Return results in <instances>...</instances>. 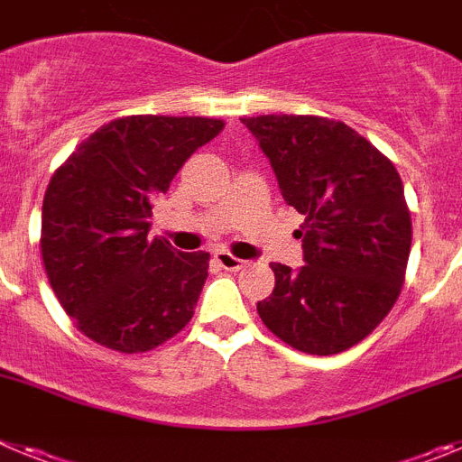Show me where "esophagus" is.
Wrapping results in <instances>:
<instances>
[{
	"label": "esophagus",
	"instance_id": "1",
	"mask_svg": "<svg viewBox=\"0 0 462 462\" xmlns=\"http://www.w3.org/2000/svg\"><path fill=\"white\" fill-rule=\"evenodd\" d=\"M215 261H217V266L224 268V271H240V268H245V261L238 259V256H234L226 250L215 252Z\"/></svg>",
	"mask_w": 462,
	"mask_h": 462
}]
</instances>
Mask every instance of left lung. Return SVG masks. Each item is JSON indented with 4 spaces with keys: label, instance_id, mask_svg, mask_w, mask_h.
<instances>
[{
    "label": "left lung",
    "instance_id": "8db88e82",
    "mask_svg": "<svg viewBox=\"0 0 462 462\" xmlns=\"http://www.w3.org/2000/svg\"><path fill=\"white\" fill-rule=\"evenodd\" d=\"M305 215V266L275 263L261 321L282 342L330 356L368 337L398 300L411 247L405 189L391 159L352 126L319 116L243 117Z\"/></svg>",
    "mask_w": 462,
    "mask_h": 462
}]
</instances>
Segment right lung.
<instances>
[{
    "label": "right lung",
    "instance_id": "obj_1",
    "mask_svg": "<svg viewBox=\"0 0 462 462\" xmlns=\"http://www.w3.org/2000/svg\"><path fill=\"white\" fill-rule=\"evenodd\" d=\"M222 129L215 117H117L52 173L41 256L57 300L89 340L143 354L189 324L210 254L148 238L150 217L182 164Z\"/></svg>",
    "mask_w": 462,
    "mask_h": 462
}]
</instances>
